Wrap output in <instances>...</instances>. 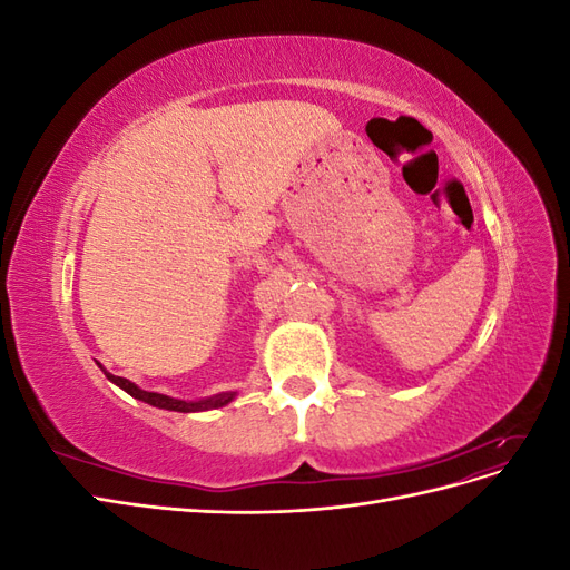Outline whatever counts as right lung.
<instances>
[{
	"label": "right lung",
	"instance_id": "obj_1",
	"mask_svg": "<svg viewBox=\"0 0 570 570\" xmlns=\"http://www.w3.org/2000/svg\"><path fill=\"white\" fill-rule=\"evenodd\" d=\"M101 371H105V375L109 377V381L114 385H118L120 390H126L130 396H135V400H140L149 406H157V409H166V411H180V413H197V411H212V409H220L230 404L237 392H218V394H212V396H204V400H178V396H168V394H161V392H149V390H142L137 387L135 383H130L128 377H120V375H114L109 373L105 366L97 364Z\"/></svg>",
	"mask_w": 570,
	"mask_h": 570
}]
</instances>
